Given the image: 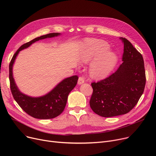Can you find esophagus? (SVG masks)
<instances>
[{
    "instance_id": "obj_1",
    "label": "esophagus",
    "mask_w": 156,
    "mask_h": 156,
    "mask_svg": "<svg viewBox=\"0 0 156 156\" xmlns=\"http://www.w3.org/2000/svg\"><path fill=\"white\" fill-rule=\"evenodd\" d=\"M85 82V78L83 76H80L78 78V85H81Z\"/></svg>"
}]
</instances>
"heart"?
Here are the masks:
<instances>
[{"mask_svg": "<svg viewBox=\"0 0 156 156\" xmlns=\"http://www.w3.org/2000/svg\"><path fill=\"white\" fill-rule=\"evenodd\" d=\"M109 48V44L101 40H90L85 43L81 61L87 63L95 58L89 69L90 75L93 78H104L116 65L118 57L112 51H108Z\"/></svg>", "mask_w": 156, "mask_h": 156, "instance_id": "1", "label": "heart"}]
</instances>
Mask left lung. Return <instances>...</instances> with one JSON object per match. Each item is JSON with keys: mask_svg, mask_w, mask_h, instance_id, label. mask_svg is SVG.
Instances as JSON below:
<instances>
[{"mask_svg": "<svg viewBox=\"0 0 156 156\" xmlns=\"http://www.w3.org/2000/svg\"><path fill=\"white\" fill-rule=\"evenodd\" d=\"M122 62L116 72L98 82L92 83L93 93L90 100L92 111L109 118L129 112L144 93L146 78L142 54L125 38Z\"/></svg>", "mask_w": 156, "mask_h": 156, "instance_id": "obj_1", "label": "left lung"}]
</instances>
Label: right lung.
Returning a JSON list of instances; mask_svg holds the SVG:
<instances>
[{"label": "right lung", "instance_id": "obj_1", "mask_svg": "<svg viewBox=\"0 0 156 156\" xmlns=\"http://www.w3.org/2000/svg\"><path fill=\"white\" fill-rule=\"evenodd\" d=\"M60 35L59 33H52L35 38L30 42L22 45L14 54L9 64L10 88L14 99L24 112L37 119H52L60 115L66 105L69 94L77 84L78 77L75 75L65 78L46 95L32 97L20 91L13 78L12 66L20 51L28 48L37 41Z\"/></svg>", "mask_w": 156, "mask_h": 156}]
</instances>
